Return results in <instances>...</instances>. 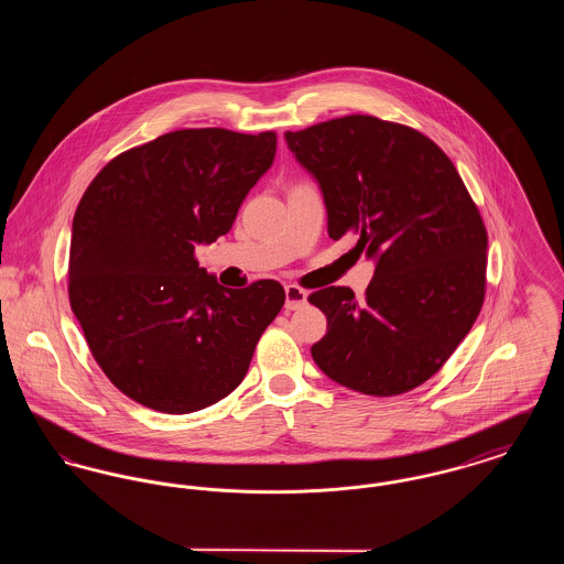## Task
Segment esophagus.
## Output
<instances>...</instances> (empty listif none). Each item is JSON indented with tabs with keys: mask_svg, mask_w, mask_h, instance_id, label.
Listing matches in <instances>:
<instances>
[{
	"mask_svg": "<svg viewBox=\"0 0 564 564\" xmlns=\"http://www.w3.org/2000/svg\"><path fill=\"white\" fill-rule=\"evenodd\" d=\"M306 297H308V294H306L302 288L288 285V288H285V308H288V311L302 308V306L306 304Z\"/></svg>",
	"mask_w": 564,
	"mask_h": 564,
	"instance_id": "1",
	"label": "esophagus"
}]
</instances>
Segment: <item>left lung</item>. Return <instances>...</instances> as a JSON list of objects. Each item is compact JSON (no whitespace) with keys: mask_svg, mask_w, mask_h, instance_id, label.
Here are the masks:
<instances>
[{"mask_svg":"<svg viewBox=\"0 0 564 564\" xmlns=\"http://www.w3.org/2000/svg\"><path fill=\"white\" fill-rule=\"evenodd\" d=\"M319 184L329 239L376 262L366 295L323 288L311 355L343 387L389 398L430 380L482 308L486 228L453 161L410 127L352 113L285 133Z\"/></svg>","mask_w":564,"mask_h":564,"instance_id":"8db88e82","label":"left lung"}]
</instances>
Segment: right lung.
Wrapping results in <instances>:
<instances>
[{"label":"right lung","instance_id":"add662e5","mask_svg":"<svg viewBox=\"0 0 564 564\" xmlns=\"http://www.w3.org/2000/svg\"><path fill=\"white\" fill-rule=\"evenodd\" d=\"M276 134L184 129L109 161L84 192L69 245V304L99 368L131 400L188 414L230 395L285 290H242L200 269L274 161Z\"/></svg>","mask_w":564,"mask_h":564}]
</instances>
